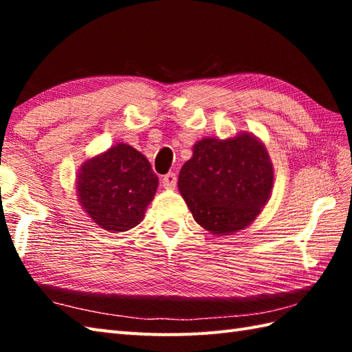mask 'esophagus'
Masks as SVG:
<instances>
[{
	"label": "esophagus",
	"instance_id": "1",
	"mask_svg": "<svg viewBox=\"0 0 352 352\" xmlns=\"http://www.w3.org/2000/svg\"><path fill=\"white\" fill-rule=\"evenodd\" d=\"M162 183H163L164 188H175V184H177V175H175V172H168V174L163 177Z\"/></svg>",
	"mask_w": 352,
	"mask_h": 352
}]
</instances>
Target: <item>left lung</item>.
I'll list each match as a JSON object with an SVG mask.
<instances>
[{
	"label": "left lung",
	"mask_w": 352,
	"mask_h": 352,
	"mask_svg": "<svg viewBox=\"0 0 352 352\" xmlns=\"http://www.w3.org/2000/svg\"><path fill=\"white\" fill-rule=\"evenodd\" d=\"M272 163L252 134L203 139L183 164L178 189L201 227L231 234L257 218L271 197Z\"/></svg>",
	"instance_id": "8db88e82"
}]
</instances>
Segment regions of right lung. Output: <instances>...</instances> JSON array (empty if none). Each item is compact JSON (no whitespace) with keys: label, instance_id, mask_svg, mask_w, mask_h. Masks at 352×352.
<instances>
[{"label":"right lung","instance_id":"right-lung-1","mask_svg":"<svg viewBox=\"0 0 352 352\" xmlns=\"http://www.w3.org/2000/svg\"><path fill=\"white\" fill-rule=\"evenodd\" d=\"M159 178L144 154L118 144L80 169L77 192L94 222L110 233L126 231L144 218Z\"/></svg>","mask_w":352,"mask_h":352}]
</instances>
